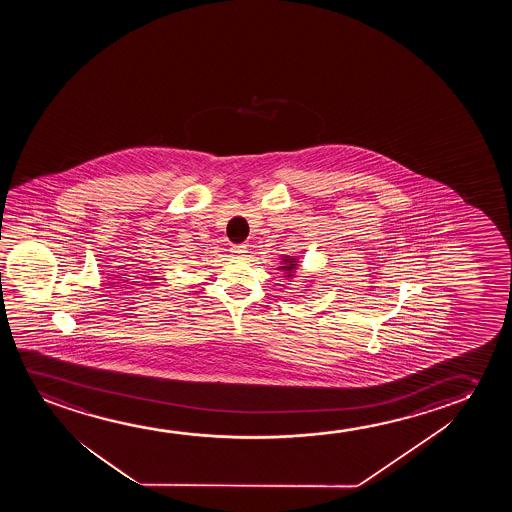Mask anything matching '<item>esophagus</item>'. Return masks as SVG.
Instances as JSON below:
<instances>
[{"mask_svg":"<svg viewBox=\"0 0 512 512\" xmlns=\"http://www.w3.org/2000/svg\"><path fill=\"white\" fill-rule=\"evenodd\" d=\"M231 252L232 255H236V257H246V253H248V250H246L245 245H234L231 246Z\"/></svg>","mask_w":512,"mask_h":512,"instance_id":"esophagus-1","label":"esophagus"}]
</instances>
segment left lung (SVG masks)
Instances as JSON below:
<instances>
[{
	"instance_id": "8db88e82",
	"label": "left lung",
	"mask_w": 512,
	"mask_h": 512,
	"mask_svg": "<svg viewBox=\"0 0 512 512\" xmlns=\"http://www.w3.org/2000/svg\"><path fill=\"white\" fill-rule=\"evenodd\" d=\"M281 264L278 266L281 273H283V278L285 280H292L295 278V271L299 269V259L297 257H290V255H281Z\"/></svg>"
}]
</instances>
